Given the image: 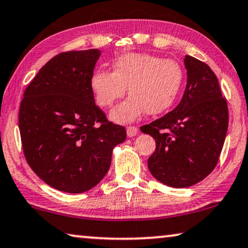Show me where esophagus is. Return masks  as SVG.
Returning <instances> with one entry per match:
<instances>
[{
    "mask_svg": "<svg viewBox=\"0 0 248 248\" xmlns=\"http://www.w3.org/2000/svg\"><path fill=\"white\" fill-rule=\"evenodd\" d=\"M138 134V128L135 127V125H129L127 127V135L128 137H134Z\"/></svg>",
    "mask_w": 248,
    "mask_h": 248,
    "instance_id": "34e87169",
    "label": "esophagus"
}]
</instances>
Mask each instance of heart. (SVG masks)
<instances>
[{"instance_id": "obj_1", "label": "heart", "mask_w": 248, "mask_h": 248, "mask_svg": "<svg viewBox=\"0 0 248 248\" xmlns=\"http://www.w3.org/2000/svg\"><path fill=\"white\" fill-rule=\"evenodd\" d=\"M112 72L97 69L90 88L100 107L109 108L124 95L130 96L114 108L110 119L131 123L145 112L155 116L174 103L183 84L184 72L179 62L148 53L121 55L112 62Z\"/></svg>"}]
</instances>
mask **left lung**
<instances>
[{
	"mask_svg": "<svg viewBox=\"0 0 248 248\" xmlns=\"http://www.w3.org/2000/svg\"><path fill=\"white\" fill-rule=\"evenodd\" d=\"M186 86L175 109L145 124L156 149L148 169L160 183L187 187L200 182L217 165L228 129L227 101L207 64L186 55Z\"/></svg>",
	"mask_w": 248,
	"mask_h": 248,
	"instance_id": "8db88e82",
	"label": "left lung"
}]
</instances>
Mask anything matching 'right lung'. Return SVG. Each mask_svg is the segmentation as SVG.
Masks as SVG:
<instances>
[{
  "mask_svg": "<svg viewBox=\"0 0 248 248\" xmlns=\"http://www.w3.org/2000/svg\"><path fill=\"white\" fill-rule=\"evenodd\" d=\"M99 49L62 53L24 91L19 129L24 156L45 183L67 193L95 186L125 140L123 125L107 120L90 88Z\"/></svg>",
  "mask_w": 248,
  "mask_h": 248,
  "instance_id": "right-lung-1",
  "label": "right lung"
}]
</instances>
